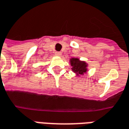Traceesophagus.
<instances>
[{"mask_svg": "<svg viewBox=\"0 0 129 129\" xmlns=\"http://www.w3.org/2000/svg\"><path fill=\"white\" fill-rule=\"evenodd\" d=\"M56 56H61V52H56L55 54H54Z\"/></svg>", "mask_w": 129, "mask_h": 129, "instance_id": "esophagus-1", "label": "esophagus"}]
</instances>
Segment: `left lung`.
<instances>
[{"mask_svg":"<svg viewBox=\"0 0 129 129\" xmlns=\"http://www.w3.org/2000/svg\"><path fill=\"white\" fill-rule=\"evenodd\" d=\"M71 66H73V71L77 74H83L86 71V65L83 61H80L77 58L71 59Z\"/></svg>","mask_w":129,"mask_h":129,"instance_id":"left-lung-1","label":"left lung"}]
</instances>
